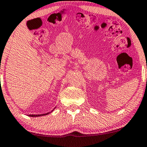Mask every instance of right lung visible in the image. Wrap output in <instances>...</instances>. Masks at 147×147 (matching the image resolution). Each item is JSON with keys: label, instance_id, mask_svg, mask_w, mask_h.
Segmentation results:
<instances>
[{"label": "right lung", "instance_id": "right-lung-1", "mask_svg": "<svg viewBox=\"0 0 147 147\" xmlns=\"http://www.w3.org/2000/svg\"><path fill=\"white\" fill-rule=\"evenodd\" d=\"M53 110L51 112L53 111ZM48 114H49V113H46V114H42V115H29V116L30 117H39V116H43V115H48Z\"/></svg>", "mask_w": 147, "mask_h": 147}]
</instances>
